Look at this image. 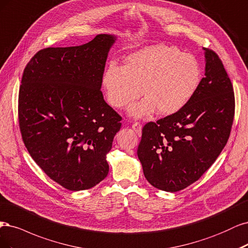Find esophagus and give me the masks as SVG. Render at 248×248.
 <instances>
[{
  "instance_id": "34e87169",
  "label": "esophagus",
  "mask_w": 248,
  "mask_h": 248,
  "mask_svg": "<svg viewBox=\"0 0 248 248\" xmlns=\"http://www.w3.org/2000/svg\"><path fill=\"white\" fill-rule=\"evenodd\" d=\"M132 127H133V130L137 133L139 136L141 135V132H142V124H140V123H134L133 124V125H132Z\"/></svg>"
}]
</instances>
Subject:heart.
Masks as SVG:
<instances>
[{
  "instance_id": "obj_1",
  "label": "heart",
  "mask_w": 248,
  "mask_h": 248,
  "mask_svg": "<svg viewBox=\"0 0 248 248\" xmlns=\"http://www.w3.org/2000/svg\"><path fill=\"white\" fill-rule=\"evenodd\" d=\"M199 61L174 46L150 45L127 55L124 67L111 62L102 83L109 103L124 108L143 93L145 97L129 107L136 118L178 112L193 99L201 82Z\"/></svg>"
}]
</instances>
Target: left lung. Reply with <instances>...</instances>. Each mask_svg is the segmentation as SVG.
Instances as JSON below:
<instances>
[{"label": "left lung", "mask_w": 248, "mask_h": 248, "mask_svg": "<svg viewBox=\"0 0 248 248\" xmlns=\"http://www.w3.org/2000/svg\"><path fill=\"white\" fill-rule=\"evenodd\" d=\"M205 52V76L186 106L148 123L137 155L151 186L178 191L197 181L220 155L235 113L233 85L217 54Z\"/></svg>", "instance_id": "1"}]
</instances>
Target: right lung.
Segmentation results:
<instances>
[{"label":"right lung","instance_id":"right-lung-1","mask_svg":"<svg viewBox=\"0 0 248 248\" xmlns=\"http://www.w3.org/2000/svg\"><path fill=\"white\" fill-rule=\"evenodd\" d=\"M116 36L79 46L48 47L29 62L18 98L25 145L46 175L69 190L97 186L109 172L122 117L104 100L102 78Z\"/></svg>","mask_w":248,"mask_h":248}]
</instances>
